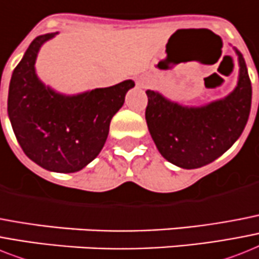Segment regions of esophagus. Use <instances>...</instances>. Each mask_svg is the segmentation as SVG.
<instances>
[{"label": "esophagus", "mask_w": 259, "mask_h": 259, "mask_svg": "<svg viewBox=\"0 0 259 259\" xmlns=\"http://www.w3.org/2000/svg\"><path fill=\"white\" fill-rule=\"evenodd\" d=\"M149 85V78L146 77H140V78L137 79V86H140V88H146Z\"/></svg>", "instance_id": "obj_1"}]
</instances>
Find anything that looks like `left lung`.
<instances>
[{"mask_svg":"<svg viewBox=\"0 0 259 259\" xmlns=\"http://www.w3.org/2000/svg\"><path fill=\"white\" fill-rule=\"evenodd\" d=\"M235 89L203 106H182L158 92L146 90L145 118L163 158L182 169H198L232 148L245 129L251 108V82L242 54Z\"/></svg>","mask_w":259,"mask_h":259,"instance_id":"8db88e82","label":"left lung"}]
</instances>
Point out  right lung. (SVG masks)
<instances>
[{
  "label": "right lung",
  "mask_w": 259,
  "mask_h": 259,
  "mask_svg": "<svg viewBox=\"0 0 259 259\" xmlns=\"http://www.w3.org/2000/svg\"><path fill=\"white\" fill-rule=\"evenodd\" d=\"M56 34L33 39L16 66L8 114L18 144L33 162L56 173H74L100 154L111 118L134 82L126 79L74 96L57 93L38 78L34 66L41 46Z\"/></svg>",
  "instance_id": "1"
}]
</instances>
